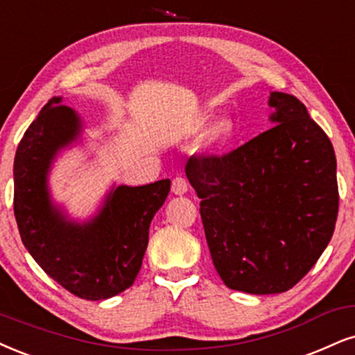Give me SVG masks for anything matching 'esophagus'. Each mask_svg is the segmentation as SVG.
Listing matches in <instances>:
<instances>
[{"label":"esophagus","mask_w":355,"mask_h":355,"mask_svg":"<svg viewBox=\"0 0 355 355\" xmlns=\"http://www.w3.org/2000/svg\"><path fill=\"white\" fill-rule=\"evenodd\" d=\"M187 187H189V184H187L186 179L178 176V178L173 179V186H171V191H173V194L182 196V194H186V192H187Z\"/></svg>","instance_id":"1"}]
</instances>
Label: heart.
<instances>
[{"mask_svg": "<svg viewBox=\"0 0 355 355\" xmlns=\"http://www.w3.org/2000/svg\"><path fill=\"white\" fill-rule=\"evenodd\" d=\"M235 133V123L229 115H220L214 118L207 128L204 130L202 138H200L199 150L205 155H214L220 151L232 141Z\"/></svg>", "mask_w": 355, "mask_h": 355, "instance_id": "obj_1", "label": "heart"}]
</instances>
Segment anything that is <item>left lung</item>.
I'll list each match as a JSON object with an SVG mask.
<instances>
[{"label":"left lung","instance_id":"obj_1","mask_svg":"<svg viewBox=\"0 0 355 355\" xmlns=\"http://www.w3.org/2000/svg\"><path fill=\"white\" fill-rule=\"evenodd\" d=\"M268 105L273 128L186 164L214 266L230 290L250 295L295 286L329 243L339 207L327 135L293 95L270 92Z\"/></svg>","mask_w":355,"mask_h":355}]
</instances>
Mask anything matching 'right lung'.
Returning a JSON list of instances; mask_svg holds the SVG:
<instances>
[{"mask_svg":"<svg viewBox=\"0 0 355 355\" xmlns=\"http://www.w3.org/2000/svg\"><path fill=\"white\" fill-rule=\"evenodd\" d=\"M78 113L52 97L26 130L15 156V217L21 240L49 277L78 298L100 301L135 283L164 204L169 179L146 186H112L95 216L69 217L52 200L49 173L59 153L80 139Z\"/></svg>","mask_w":355,"mask_h":355,"instance_id":"right-lung-1","label":"right lung"}]
</instances>
